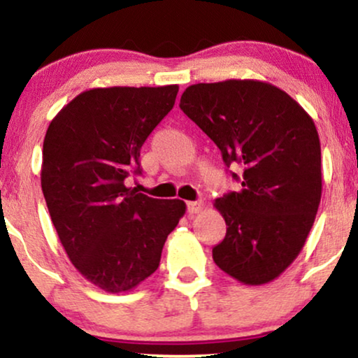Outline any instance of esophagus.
<instances>
[{"label":"esophagus","mask_w":358,"mask_h":358,"mask_svg":"<svg viewBox=\"0 0 358 358\" xmlns=\"http://www.w3.org/2000/svg\"><path fill=\"white\" fill-rule=\"evenodd\" d=\"M201 209H203V203H201V201H189L187 203V213L196 214L199 213Z\"/></svg>","instance_id":"1"}]
</instances>
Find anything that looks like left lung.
I'll return each mask as SVG.
<instances>
[{"mask_svg":"<svg viewBox=\"0 0 358 358\" xmlns=\"http://www.w3.org/2000/svg\"><path fill=\"white\" fill-rule=\"evenodd\" d=\"M180 110L221 150L238 191L216 199L226 236L213 248L222 271L245 285L275 280L295 262L322 197L320 138L312 117L258 80L197 83Z\"/></svg>","mask_w":358,"mask_h":358,"instance_id":"left-lung-1","label":"left lung"}]
</instances>
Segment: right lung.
Here are the masks:
<instances>
[{
	"instance_id": "1",
	"label": "right lung",
	"mask_w": 358,
	"mask_h": 358,
	"mask_svg": "<svg viewBox=\"0 0 358 358\" xmlns=\"http://www.w3.org/2000/svg\"><path fill=\"white\" fill-rule=\"evenodd\" d=\"M178 85L92 88L50 122L41 191L70 262L108 293L136 288L159 268L186 213L180 199L125 187L141 174V147L172 110Z\"/></svg>"
}]
</instances>
